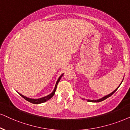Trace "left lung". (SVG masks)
<instances>
[{"instance_id":"obj_1","label":"left lung","mask_w":130,"mask_h":130,"mask_svg":"<svg viewBox=\"0 0 130 130\" xmlns=\"http://www.w3.org/2000/svg\"><path fill=\"white\" fill-rule=\"evenodd\" d=\"M123 80H124V78H123ZM123 82V80L122 81V82ZM122 82H121V83H122ZM121 84H120V85H121ZM120 85L117 88V89H116L113 92H111V93H110V94H109V95H106V96H104V97H103V98H100V99H99V100H88V101H89V102H93V103H98V102H101V101H103V100H106V99H107V98H109V97H110V96H111V95H112L113 93H114L115 92L117 91V89H118V88H119V87L120 86Z\"/></svg>"}]
</instances>
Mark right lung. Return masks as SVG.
Wrapping results in <instances>:
<instances>
[{
    "mask_svg": "<svg viewBox=\"0 0 130 130\" xmlns=\"http://www.w3.org/2000/svg\"><path fill=\"white\" fill-rule=\"evenodd\" d=\"M63 74H62L60 75V76L59 77L58 80H57V81L56 82V85H55V89H54L53 91L52 92V93H50V94H49L48 95H47V96H44V97L42 98H38V99H33V98H29L28 97H26V96H24V95H21V93H19L20 95V96H22L23 98H24V99H25L26 100H27V101L30 102L31 103H33V104H41V103H44V102L48 101V100H50L51 98H52V96H53L54 94L55 93V92H56V88H57V84H58V83L59 82L60 78H61V77L63 76Z\"/></svg>",
    "mask_w": 130,
    "mask_h": 130,
    "instance_id": "obj_1",
    "label": "right lung"
}]
</instances>
